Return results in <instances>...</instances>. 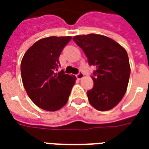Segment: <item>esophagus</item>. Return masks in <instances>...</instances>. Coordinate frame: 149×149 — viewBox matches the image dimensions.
<instances>
[{"instance_id": "34e87169", "label": "esophagus", "mask_w": 149, "mask_h": 149, "mask_svg": "<svg viewBox=\"0 0 149 149\" xmlns=\"http://www.w3.org/2000/svg\"><path fill=\"white\" fill-rule=\"evenodd\" d=\"M76 77H77V79H82L83 77H84V74L82 73V72H79L77 75H76Z\"/></svg>"}]
</instances>
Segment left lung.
<instances>
[{"label": "left lung", "mask_w": 149, "mask_h": 149, "mask_svg": "<svg viewBox=\"0 0 149 149\" xmlns=\"http://www.w3.org/2000/svg\"><path fill=\"white\" fill-rule=\"evenodd\" d=\"M85 53L90 66H94L93 88L87 91L91 105L100 111L113 109L126 92L130 66L126 51L110 38L97 34L73 37Z\"/></svg>", "instance_id": "8db88e82"}]
</instances>
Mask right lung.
Masks as SVG:
<instances>
[{"label":"right lung","instance_id":"add662e5","mask_svg":"<svg viewBox=\"0 0 149 149\" xmlns=\"http://www.w3.org/2000/svg\"><path fill=\"white\" fill-rule=\"evenodd\" d=\"M71 36L38 40L24 55L21 78L29 97L41 109L55 111L67 104L76 78L58 71V58Z\"/></svg>","mask_w":149,"mask_h":149}]
</instances>
